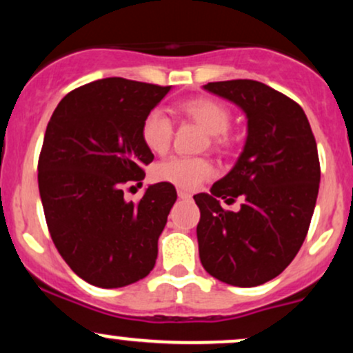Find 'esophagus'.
<instances>
[{"label":"esophagus","instance_id":"1","mask_svg":"<svg viewBox=\"0 0 353 353\" xmlns=\"http://www.w3.org/2000/svg\"><path fill=\"white\" fill-rule=\"evenodd\" d=\"M177 196H179V199H190V197H192L189 192H185V190L182 189L177 190Z\"/></svg>","mask_w":353,"mask_h":353}]
</instances>
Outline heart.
I'll use <instances>...</instances> for the list:
<instances>
[{
	"instance_id": "b5f03b06",
	"label": "heart",
	"mask_w": 353,
	"mask_h": 353,
	"mask_svg": "<svg viewBox=\"0 0 353 353\" xmlns=\"http://www.w3.org/2000/svg\"><path fill=\"white\" fill-rule=\"evenodd\" d=\"M181 111L204 129L209 136L224 134L230 125L229 111L214 99L197 98L185 101L181 104ZM141 137L149 151L156 154L168 151L172 137V124L169 117L159 109H154L144 117L141 125ZM212 172V165L205 159H188V157H174L156 168L157 179L171 182L182 189H196L201 182L209 179Z\"/></svg>"
}]
</instances>
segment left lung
<instances>
[{
    "label": "left lung",
    "mask_w": 353,
    "mask_h": 353,
    "mask_svg": "<svg viewBox=\"0 0 353 353\" xmlns=\"http://www.w3.org/2000/svg\"><path fill=\"white\" fill-rule=\"evenodd\" d=\"M202 88L242 109L247 137L210 194L194 196L201 262L229 285H261L283 272L307 236L320 184L317 144L303 109L264 83L232 79ZM221 199H241V209L224 211Z\"/></svg>",
    "instance_id": "left-lung-1"
}]
</instances>
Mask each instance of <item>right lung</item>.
Here are the masks:
<instances>
[{
    "instance_id": "1",
    "label": "right lung",
    "mask_w": 353,
    "mask_h": 353,
    "mask_svg": "<svg viewBox=\"0 0 353 353\" xmlns=\"http://www.w3.org/2000/svg\"><path fill=\"white\" fill-rule=\"evenodd\" d=\"M169 91L124 78L92 81L64 96L48 123L38 163L44 217L61 257L91 285H129L156 264L176 188L157 182L132 204L124 184L143 181L152 163L141 125Z\"/></svg>"
}]
</instances>
